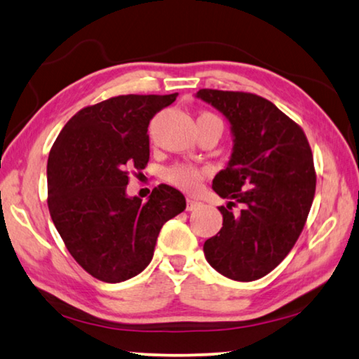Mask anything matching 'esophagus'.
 Masks as SVG:
<instances>
[{
    "label": "esophagus",
    "mask_w": 359,
    "mask_h": 359,
    "mask_svg": "<svg viewBox=\"0 0 359 359\" xmlns=\"http://www.w3.org/2000/svg\"><path fill=\"white\" fill-rule=\"evenodd\" d=\"M203 205L201 201H196L193 198H187V210H196Z\"/></svg>",
    "instance_id": "obj_1"
}]
</instances>
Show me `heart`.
<instances>
[{"label":"heart","instance_id":"obj_1","mask_svg":"<svg viewBox=\"0 0 359 359\" xmlns=\"http://www.w3.org/2000/svg\"><path fill=\"white\" fill-rule=\"evenodd\" d=\"M198 121H218V123H222V120L210 112H203L198 117ZM208 175L209 168L188 165V163H177V165H172L166 169L165 180L182 191L194 193L201 187L203 180Z\"/></svg>","mask_w":359,"mask_h":359}]
</instances>
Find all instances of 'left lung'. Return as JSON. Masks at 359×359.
Returning a JSON list of instances; mask_svg holds the SVG:
<instances>
[{"instance_id":"obj_1","label":"left lung","mask_w":359,"mask_h":359,"mask_svg":"<svg viewBox=\"0 0 359 359\" xmlns=\"http://www.w3.org/2000/svg\"><path fill=\"white\" fill-rule=\"evenodd\" d=\"M229 120L234 149L212 182L228 199L223 226L204 242L222 276L252 282L282 263L299 238L317 185L312 150L299 125L263 96L203 88L196 93ZM242 203L241 215L230 212Z\"/></svg>"}]
</instances>
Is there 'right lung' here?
<instances>
[{
  "mask_svg": "<svg viewBox=\"0 0 359 359\" xmlns=\"http://www.w3.org/2000/svg\"><path fill=\"white\" fill-rule=\"evenodd\" d=\"M172 95H120L71 117L47 161V204L66 248L90 276L118 283L154 258L169 218L187 208L179 190L160 185L147 203L126 196L130 171L150 158L149 123Z\"/></svg>",
  "mask_w": 359,
  "mask_h": 359,
  "instance_id": "obj_1",
  "label": "right lung"
}]
</instances>
